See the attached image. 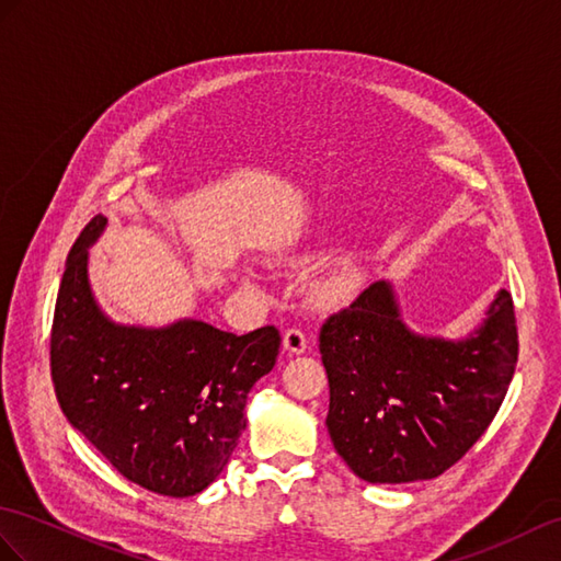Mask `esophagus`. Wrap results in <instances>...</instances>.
<instances>
[{"instance_id": "esophagus-1", "label": "esophagus", "mask_w": 561, "mask_h": 561, "mask_svg": "<svg viewBox=\"0 0 561 561\" xmlns=\"http://www.w3.org/2000/svg\"><path fill=\"white\" fill-rule=\"evenodd\" d=\"M283 347L290 354H302L307 350V335L299 331V328H288L283 333Z\"/></svg>"}]
</instances>
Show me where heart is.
<instances>
[{
  "label": "heart",
  "instance_id": "b5f03b06",
  "mask_svg": "<svg viewBox=\"0 0 561 561\" xmlns=\"http://www.w3.org/2000/svg\"><path fill=\"white\" fill-rule=\"evenodd\" d=\"M352 288H354V278L350 271H337L333 278H328L323 283V299L325 302H345V299L352 295Z\"/></svg>",
  "mask_w": 561,
  "mask_h": 561
}]
</instances>
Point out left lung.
Listing matches in <instances>:
<instances>
[{
    "label": "left lung",
    "mask_w": 561,
    "mask_h": 561,
    "mask_svg": "<svg viewBox=\"0 0 561 561\" xmlns=\"http://www.w3.org/2000/svg\"><path fill=\"white\" fill-rule=\"evenodd\" d=\"M319 350L325 426L347 467L368 483L428 481L469 453L507 394L514 302L500 290L469 337H428L409 331L392 285L378 280L325 319Z\"/></svg>",
    "instance_id": "8db88e82"
}]
</instances>
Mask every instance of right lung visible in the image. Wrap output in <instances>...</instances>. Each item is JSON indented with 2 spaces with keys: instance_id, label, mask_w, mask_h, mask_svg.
I'll return each instance as SVG.
<instances>
[{
  "instance_id": "1",
  "label": "right lung",
  "mask_w": 561,
  "mask_h": 561,
  "mask_svg": "<svg viewBox=\"0 0 561 561\" xmlns=\"http://www.w3.org/2000/svg\"><path fill=\"white\" fill-rule=\"evenodd\" d=\"M94 216L68 252L54 307L49 362L61 412L128 481L190 497L224 471L248 426L244 404L278 357V328L248 335L183 319L167 328L114 323L88 280Z\"/></svg>"
}]
</instances>
